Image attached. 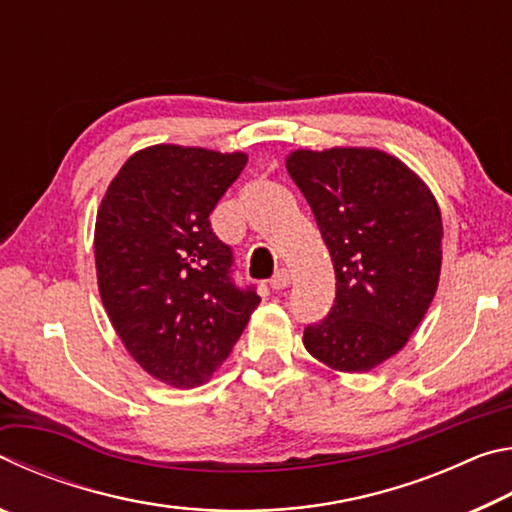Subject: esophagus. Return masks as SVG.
<instances>
[{
  "mask_svg": "<svg viewBox=\"0 0 512 512\" xmlns=\"http://www.w3.org/2000/svg\"><path fill=\"white\" fill-rule=\"evenodd\" d=\"M289 284H291V275H289L287 268H280V271H277V273L271 277V287H273L275 291L287 289Z\"/></svg>",
  "mask_w": 512,
  "mask_h": 512,
  "instance_id": "esophagus-1",
  "label": "esophagus"
}]
</instances>
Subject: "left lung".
Instances as JSON below:
<instances>
[{
    "label": "left lung",
    "instance_id": "8db88e82",
    "mask_svg": "<svg viewBox=\"0 0 512 512\" xmlns=\"http://www.w3.org/2000/svg\"><path fill=\"white\" fill-rule=\"evenodd\" d=\"M287 171L336 273L334 307L302 343L332 370L368 372L409 343L436 296L440 207L418 173L379 149H298L287 155Z\"/></svg>",
    "mask_w": 512,
    "mask_h": 512
}]
</instances>
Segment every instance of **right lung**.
Instances as JSON below:
<instances>
[{"instance_id": "1", "label": "right lung", "mask_w": 512, "mask_h": 512, "mask_svg": "<svg viewBox=\"0 0 512 512\" xmlns=\"http://www.w3.org/2000/svg\"><path fill=\"white\" fill-rule=\"evenodd\" d=\"M248 155L155 144L112 178L94 225L101 302L128 354L162 384H205L228 359L253 289L230 277L232 250L210 214Z\"/></svg>"}]
</instances>
